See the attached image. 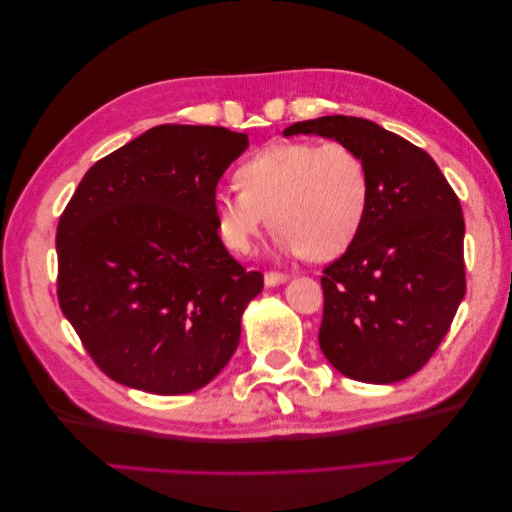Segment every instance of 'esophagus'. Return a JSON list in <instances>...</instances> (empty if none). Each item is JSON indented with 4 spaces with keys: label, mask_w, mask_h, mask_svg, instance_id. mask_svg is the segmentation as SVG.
I'll list each match as a JSON object with an SVG mask.
<instances>
[{
    "label": "esophagus",
    "mask_w": 512,
    "mask_h": 512,
    "mask_svg": "<svg viewBox=\"0 0 512 512\" xmlns=\"http://www.w3.org/2000/svg\"><path fill=\"white\" fill-rule=\"evenodd\" d=\"M288 282V275L286 273H265V284L271 288V286H277V284H284Z\"/></svg>",
    "instance_id": "esophagus-1"
}]
</instances>
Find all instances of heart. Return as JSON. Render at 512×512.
<instances>
[{"label":"heart","instance_id":"1","mask_svg":"<svg viewBox=\"0 0 512 512\" xmlns=\"http://www.w3.org/2000/svg\"><path fill=\"white\" fill-rule=\"evenodd\" d=\"M237 183L213 194V215L228 250L252 254L271 222L286 254L331 260L359 235L369 205V173L346 143L286 141L254 153Z\"/></svg>","mask_w":512,"mask_h":512}]
</instances>
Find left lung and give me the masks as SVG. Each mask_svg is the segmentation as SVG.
I'll return each instance as SVG.
<instances>
[{
	"mask_svg": "<svg viewBox=\"0 0 512 512\" xmlns=\"http://www.w3.org/2000/svg\"><path fill=\"white\" fill-rule=\"evenodd\" d=\"M294 134L350 145L369 173L359 235L322 271L320 350L352 380H406L438 350L466 294L459 198L429 153L369 119L318 117L284 130Z\"/></svg>",
	"mask_w": 512,
	"mask_h": 512,
	"instance_id": "8db88e82",
	"label": "left lung"
}]
</instances>
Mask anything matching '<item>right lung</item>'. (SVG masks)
Segmentation results:
<instances>
[{
  "label": "right lung",
  "instance_id": "right-lung-1",
  "mask_svg": "<svg viewBox=\"0 0 512 512\" xmlns=\"http://www.w3.org/2000/svg\"><path fill=\"white\" fill-rule=\"evenodd\" d=\"M247 134L164 123L98 160L57 226V297L104 374L192 393L235 354L262 290L218 235L213 194Z\"/></svg>",
  "mask_w": 512,
  "mask_h": 512
}]
</instances>
